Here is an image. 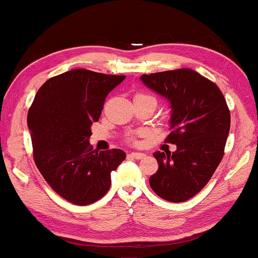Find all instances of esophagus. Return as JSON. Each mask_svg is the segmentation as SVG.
I'll use <instances>...</instances> for the list:
<instances>
[{"mask_svg": "<svg viewBox=\"0 0 258 258\" xmlns=\"http://www.w3.org/2000/svg\"><path fill=\"white\" fill-rule=\"evenodd\" d=\"M130 156H131V158H135V159H137V160H139V159H143V158H146V154L144 153H131L130 154Z\"/></svg>", "mask_w": 258, "mask_h": 258, "instance_id": "esophagus-1", "label": "esophagus"}]
</instances>
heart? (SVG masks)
I'll return each mask as SVG.
<instances>
[{
    "instance_id": "1",
    "label": "heart",
    "mask_w": 258,
    "mask_h": 258,
    "mask_svg": "<svg viewBox=\"0 0 258 258\" xmlns=\"http://www.w3.org/2000/svg\"><path fill=\"white\" fill-rule=\"evenodd\" d=\"M138 96H142V97H150V96H147V94H138ZM150 98H153V97H150ZM154 99V98H153Z\"/></svg>"
}]
</instances>
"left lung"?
I'll list each match as a JSON object with an SVG mask.
<instances>
[{
  "label": "left lung",
  "mask_w": 258,
  "mask_h": 258,
  "mask_svg": "<svg viewBox=\"0 0 258 258\" xmlns=\"http://www.w3.org/2000/svg\"><path fill=\"white\" fill-rule=\"evenodd\" d=\"M141 81L170 104L167 143L171 152H155L159 168L149 178L154 193L182 203L211 179L223 158L230 128V112L220 88L190 69L142 75Z\"/></svg>",
  "instance_id": "obj_1"
}]
</instances>
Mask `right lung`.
<instances>
[{
  "label": "right lung",
  "mask_w": 258,
  "mask_h": 258,
  "mask_svg": "<svg viewBox=\"0 0 258 258\" xmlns=\"http://www.w3.org/2000/svg\"><path fill=\"white\" fill-rule=\"evenodd\" d=\"M126 76L70 70L41 86L28 114L35 164L55 193L75 205L106 194L110 173L126 158L121 149L96 152L91 125L104 100Z\"/></svg>",
  "instance_id": "1"
}]
</instances>
